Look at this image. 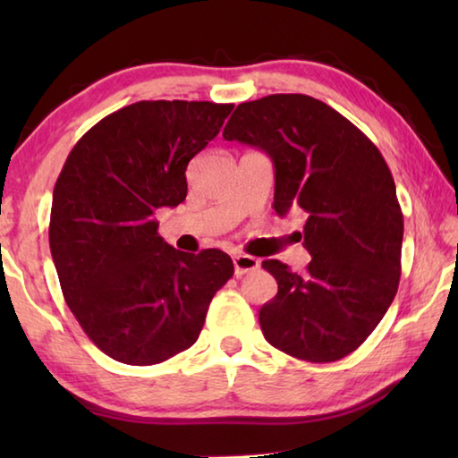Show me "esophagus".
<instances>
[{
  "label": "esophagus",
  "mask_w": 458,
  "mask_h": 458,
  "mask_svg": "<svg viewBox=\"0 0 458 458\" xmlns=\"http://www.w3.org/2000/svg\"><path fill=\"white\" fill-rule=\"evenodd\" d=\"M232 260H234V275L236 276L252 273V270H257L260 267V260L254 257H248V254H234V259Z\"/></svg>",
  "instance_id": "obj_1"
}]
</instances>
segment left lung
<instances>
[{
  "instance_id": "8db88e82",
  "label": "left lung",
  "mask_w": 458,
  "mask_h": 458,
  "mask_svg": "<svg viewBox=\"0 0 458 458\" xmlns=\"http://www.w3.org/2000/svg\"><path fill=\"white\" fill-rule=\"evenodd\" d=\"M222 137L265 151L275 212H305V275L265 260L278 293L259 313L265 339L293 358L337 361L369 337L396 297L402 216L377 147L335 108L307 95L236 106Z\"/></svg>"
}]
</instances>
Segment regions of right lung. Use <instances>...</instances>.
Here are the masks:
<instances>
[{
    "mask_svg": "<svg viewBox=\"0 0 458 458\" xmlns=\"http://www.w3.org/2000/svg\"><path fill=\"white\" fill-rule=\"evenodd\" d=\"M234 105L139 100L81 137L54 185L50 252L62 294L108 358L153 366L196 344L216 291L234 275L226 252L175 250L155 212L182 204L185 169Z\"/></svg>",
    "mask_w": 458,
    "mask_h": 458,
    "instance_id": "add662e5",
    "label": "right lung"
}]
</instances>
